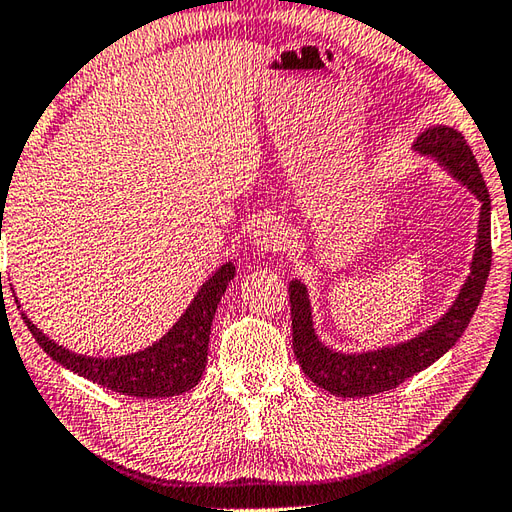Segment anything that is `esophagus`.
Masks as SVG:
<instances>
[{
  "label": "esophagus",
  "mask_w": 512,
  "mask_h": 512,
  "mask_svg": "<svg viewBox=\"0 0 512 512\" xmlns=\"http://www.w3.org/2000/svg\"><path fill=\"white\" fill-rule=\"evenodd\" d=\"M285 242V231L277 218H259L253 227V244L259 251H281Z\"/></svg>",
  "instance_id": "34e87169"
}]
</instances>
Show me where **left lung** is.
<instances>
[{
	"label": "left lung",
	"mask_w": 512,
	"mask_h": 512,
	"mask_svg": "<svg viewBox=\"0 0 512 512\" xmlns=\"http://www.w3.org/2000/svg\"><path fill=\"white\" fill-rule=\"evenodd\" d=\"M412 148L423 157H432L438 165L465 185L480 200L478 240L467 281L451 303L449 310L432 327L406 342L392 344L375 351L340 353L318 340L312 320V305L307 288L290 281L292 312V347L303 373L316 386L338 397H368L375 392L397 388L408 377L421 373L454 347L462 331L467 329L473 312L478 310L486 279L491 270V196L480 174L478 161L458 130L449 126H430L414 141Z\"/></svg>",
	"instance_id": "1"
}]
</instances>
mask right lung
I'll list each match as a JSON object with an SVG mask.
<instances>
[{
  "instance_id": "add662e5",
  "label": "right lung",
  "mask_w": 512,
  "mask_h": 512,
  "mask_svg": "<svg viewBox=\"0 0 512 512\" xmlns=\"http://www.w3.org/2000/svg\"><path fill=\"white\" fill-rule=\"evenodd\" d=\"M233 277L235 266L227 261L202 283L194 301L189 303L168 334L154 342L152 347L120 355V358L117 355L115 358H89V355L69 351L47 338L23 312L21 318L34 340L39 342V347L54 362L89 379V382L128 397H174L192 390L205 373L213 316H216L218 303ZM17 307H21L19 301Z\"/></svg>"
}]
</instances>
